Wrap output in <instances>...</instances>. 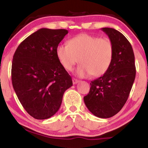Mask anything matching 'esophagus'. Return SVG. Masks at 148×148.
<instances>
[{"mask_svg":"<svg viewBox=\"0 0 148 148\" xmlns=\"http://www.w3.org/2000/svg\"><path fill=\"white\" fill-rule=\"evenodd\" d=\"M72 82H73V84H76L79 83V80L76 79H72Z\"/></svg>","mask_w":148,"mask_h":148,"instance_id":"1","label":"esophagus"}]
</instances>
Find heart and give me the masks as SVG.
Listing matches in <instances>:
<instances>
[{
	"label": "heart",
	"mask_w": 148,
	"mask_h": 148,
	"mask_svg": "<svg viewBox=\"0 0 148 148\" xmlns=\"http://www.w3.org/2000/svg\"><path fill=\"white\" fill-rule=\"evenodd\" d=\"M56 54L67 71L72 70L79 60L81 64L76 69L78 76H99L105 74L111 65L113 46L106 37L81 33L71 38L67 45H58Z\"/></svg>",
	"instance_id": "1"
}]
</instances>
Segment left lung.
Returning a JSON list of instances; mask_svg holds the SVG:
<instances>
[{
    "label": "left lung",
    "mask_w": 148,
    "mask_h": 148,
    "mask_svg": "<svg viewBox=\"0 0 148 148\" xmlns=\"http://www.w3.org/2000/svg\"><path fill=\"white\" fill-rule=\"evenodd\" d=\"M101 30L113 43V60L103 76L91 81L84 99L93 115L108 118L117 114L128 99L136 77L135 58L132 45L120 32L111 28Z\"/></svg>",
    "instance_id": "obj_1"
}]
</instances>
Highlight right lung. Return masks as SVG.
Masks as SVG:
<instances>
[{"mask_svg": "<svg viewBox=\"0 0 148 148\" xmlns=\"http://www.w3.org/2000/svg\"><path fill=\"white\" fill-rule=\"evenodd\" d=\"M67 33L65 29H39L18 45L13 56V88L27 113L37 120L55 114L64 92L72 86V78L56 54Z\"/></svg>", "mask_w": 148, "mask_h": 148, "instance_id": "1", "label": "right lung"}]
</instances>
